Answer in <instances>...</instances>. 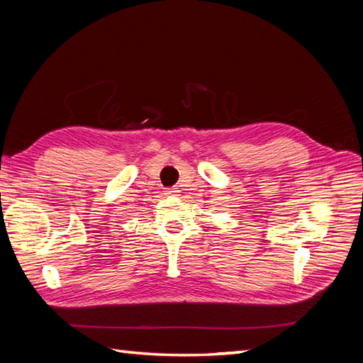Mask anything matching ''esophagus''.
I'll return each instance as SVG.
<instances>
[{"label":"esophagus","instance_id":"esophagus-1","mask_svg":"<svg viewBox=\"0 0 363 363\" xmlns=\"http://www.w3.org/2000/svg\"><path fill=\"white\" fill-rule=\"evenodd\" d=\"M167 194H168V195H177L179 191H177V189H168Z\"/></svg>","mask_w":363,"mask_h":363}]
</instances>
